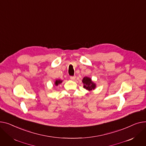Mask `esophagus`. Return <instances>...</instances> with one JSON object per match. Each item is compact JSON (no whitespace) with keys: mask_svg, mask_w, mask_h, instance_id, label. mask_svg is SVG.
I'll use <instances>...</instances> for the list:
<instances>
[{"mask_svg":"<svg viewBox=\"0 0 146 146\" xmlns=\"http://www.w3.org/2000/svg\"><path fill=\"white\" fill-rule=\"evenodd\" d=\"M70 79H71V80H75V76H70Z\"/></svg>","mask_w":146,"mask_h":146,"instance_id":"obj_1","label":"esophagus"}]
</instances>
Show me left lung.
<instances>
[{"label":"left lung","mask_w":146,"mask_h":146,"mask_svg":"<svg viewBox=\"0 0 146 146\" xmlns=\"http://www.w3.org/2000/svg\"><path fill=\"white\" fill-rule=\"evenodd\" d=\"M82 81L84 84V88L90 91L94 90L96 87V84L93 82L91 80V78H89V77L85 76Z\"/></svg>","instance_id":"left-lung-1"}]
</instances>
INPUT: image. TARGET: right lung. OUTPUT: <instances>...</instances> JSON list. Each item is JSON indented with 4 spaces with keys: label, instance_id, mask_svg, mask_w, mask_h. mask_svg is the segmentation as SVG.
Here are the masks:
<instances>
[{
    "label": "right lung",
    "instance_id": "add662e5",
    "mask_svg": "<svg viewBox=\"0 0 146 146\" xmlns=\"http://www.w3.org/2000/svg\"><path fill=\"white\" fill-rule=\"evenodd\" d=\"M62 81H61V80H56L55 82V85H56V86H58V84H60L61 83H62Z\"/></svg>",
    "mask_w": 146,
    "mask_h": 146
}]
</instances>
